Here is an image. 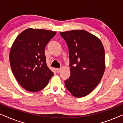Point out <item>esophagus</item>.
I'll return each mask as SVG.
<instances>
[{
    "label": "esophagus",
    "mask_w": 123,
    "mask_h": 123,
    "mask_svg": "<svg viewBox=\"0 0 123 123\" xmlns=\"http://www.w3.org/2000/svg\"><path fill=\"white\" fill-rule=\"evenodd\" d=\"M60 70H61V69H60V68H56V72L58 73H60Z\"/></svg>",
    "instance_id": "1"
}]
</instances>
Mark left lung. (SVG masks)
I'll return each instance as SVG.
<instances>
[{
  "instance_id": "8db88e82",
  "label": "left lung",
  "mask_w": 123,
  "mask_h": 123,
  "mask_svg": "<svg viewBox=\"0 0 123 123\" xmlns=\"http://www.w3.org/2000/svg\"><path fill=\"white\" fill-rule=\"evenodd\" d=\"M68 46L70 76L65 86L72 95L90 93L101 80L105 69V50L98 37L85 30L60 32Z\"/></svg>"
}]
</instances>
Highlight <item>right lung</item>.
<instances>
[{
    "mask_svg": "<svg viewBox=\"0 0 123 123\" xmlns=\"http://www.w3.org/2000/svg\"><path fill=\"white\" fill-rule=\"evenodd\" d=\"M56 32L28 28L15 40L9 53L12 71L19 85L30 92L48 85L54 73L46 64L45 48Z\"/></svg>",
    "mask_w": 123,
    "mask_h": 123,
    "instance_id": "add662e5",
    "label": "right lung"
}]
</instances>
